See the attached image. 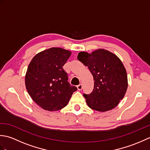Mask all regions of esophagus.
<instances>
[{
  "label": "esophagus",
  "instance_id": "1",
  "mask_svg": "<svg viewBox=\"0 0 150 150\" xmlns=\"http://www.w3.org/2000/svg\"><path fill=\"white\" fill-rule=\"evenodd\" d=\"M77 90H81L82 89V84H79L77 86Z\"/></svg>",
  "mask_w": 150,
  "mask_h": 150
}]
</instances>
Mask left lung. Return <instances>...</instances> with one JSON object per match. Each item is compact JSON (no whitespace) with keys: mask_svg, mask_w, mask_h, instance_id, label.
<instances>
[{"mask_svg":"<svg viewBox=\"0 0 150 150\" xmlns=\"http://www.w3.org/2000/svg\"><path fill=\"white\" fill-rule=\"evenodd\" d=\"M77 59L88 67L95 81L93 91L83 95L88 106L102 112L115 108L128 88L126 70L120 59L104 49L91 53L81 52Z\"/></svg>","mask_w":150,"mask_h":150,"instance_id":"8db88e82","label":"left lung"}]
</instances>
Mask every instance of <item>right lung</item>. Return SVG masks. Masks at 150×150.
I'll return each mask as SVG.
<instances>
[{
    "label": "right lung",
    "instance_id": "add662e5",
    "mask_svg": "<svg viewBox=\"0 0 150 150\" xmlns=\"http://www.w3.org/2000/svg\"><path fill=\"white\" fill-rule=\"evenodd\" d=\"M71 52L60 47H51L35 56L25 76V85L35 103L44 110H61L77 90L68 82L63 66Z\"/></svg>",
    "mask_w": 150,
    "mask_h": 150
}]
</instances>
